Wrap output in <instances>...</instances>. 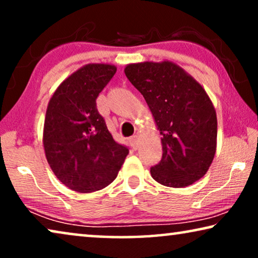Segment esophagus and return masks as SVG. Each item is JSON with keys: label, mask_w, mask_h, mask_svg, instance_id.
I'll list each match as a JSON object with an SVG mask.
<instances>
[{"label": "esophagus", "mask_w": 258, "mask_h": 258, "mask_svg": "<svg viewBox=\"0 0 258 258\" xmlns=\"http://www.w3.org/2000/svg\"><path fill=\"white\" fill-rule=\"evenodd\" d=\"M130 144H132L133 149H137L139 148V136H133L132 139H130Z\"/></svg>", "instance_id": "34e87169"}]
</instances>
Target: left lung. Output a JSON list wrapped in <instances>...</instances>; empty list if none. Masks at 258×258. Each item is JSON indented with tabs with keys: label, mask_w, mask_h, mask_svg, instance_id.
<instances>
[{
	"label": "left lung",
	"mask_w": 258,
	"mask_h": 258,
	"mask_svg": "<svg viewBox=\"0 0 258 258\" xmlns=\"http://www.w3.org/2000/svg\"><path fill=\"white\" fill-rule=\"evenodd\" d=\"M125 76L143 95L160 130L162 160L150 169L155 181L183 188L202 178L217 147L216 110L204 88L171 61L130 63Z\"/></svg>",
	"instance_id": "8db88e82"
}]
</instances>
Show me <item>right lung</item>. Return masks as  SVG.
<instances>
[{"label":"right lung","mask_w":258,"mask_h":258,"mask_svg":"<svg viewBox=\"0 0 258 258\" xmlns=\"http://www.w3.org/2000/svg\"><path fill=\"white\" fill-rule=\"evenodd\" d=\"M117 68L89 63L67 77L52 94L45 112L43 147L52 172L77 192L110 184L129 150L112 139L96 108V98Z\"/></svg>","instance_id":"obj_1"}]
</instances>
